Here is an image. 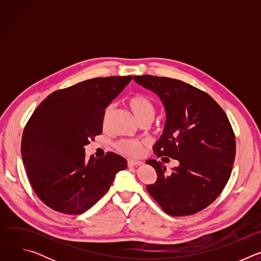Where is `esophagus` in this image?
<instances>
[{"label": "esophagus", "mask_w": 261, "mask_h": 261, "mask_svg": "<svg viewBox=\"0 0 261 261\" xmlns=\"http://www.w3.org/2000/svg\"><path fill=\"white\" fill-rule=\"evenodd\" d=\"M143 162L138 160H128V166H138L141 165Z\"/></svg>", "instance_id": "1"}]
</instances>
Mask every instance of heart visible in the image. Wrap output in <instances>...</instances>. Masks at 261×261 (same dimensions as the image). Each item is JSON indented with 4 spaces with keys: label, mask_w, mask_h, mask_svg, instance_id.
<instances>
[{
    "label": "heart",
    "mask_w": 261,
    "mask_h": 261,
    "mask_svg": "<svg viewBox=\"0 0 261 261\" xmlns=\"http://www.w3.org/2000/svg\"><path fill=\"white\" fill-rule=\"evenodd\" d=\"M128 106L131 109L132 114L136 120L140 123L144 120L153 121L156 115V107L153 101L141 94H136L131 96L128 99ZM113 113V105H108L105 107L102 116L103 126H107L110 115ZM146 145V141L137 140V139H121L116 143L117 150L129 157H139L143 153V148Z\"/></svg>",
    "instance_id": "heart-1"
}]
</instances>
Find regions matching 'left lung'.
Returning <instances> with one entry per match:
<instances>
[{"instance_id":"8db88e82","label":"left lung","mask_w":261,"mask_h":261,"mask_svg":"<svg viewBox=\"0 0 261 261\" xmlns=\"http://www.w3.org/2000/svg\"><path fill=\"white\" fill-rule=\"evenodd\" d=\"M133 80L156 93L165 107L166 123L154 153L179 163L168 173L160 161L147 160L157 180L146 189L170 216L196 214L220 195L230 177L236 158L230 122L208 94L189 84L153 75Z\"/></svg>"}]
</instances>
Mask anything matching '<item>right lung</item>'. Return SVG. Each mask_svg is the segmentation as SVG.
<instances>
[{
  "instance_id": "right-lung-1",
  "label": "right lung",
  "mask_w": 261,
  "mask_h": 261,
  "mask_svg": "<svg viewBox=\"0 0 261 261\" xmlns=\"http://www.w3.org/2000/svg\"><path fill=\"white\" fill-rule=\"evenodd\" d=\"M132 76L97 77L58 90L40 103L28 121L21 156L33 190L47 206L80 215L109 189L127 167L122 156L86 159L85 146L102 133V116Z\"/></svg>"
}]
</instances>
